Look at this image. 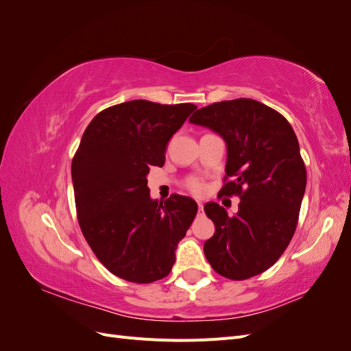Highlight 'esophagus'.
<instances>
[{"instance_id": "34e87169", "label": "esophagus", "mask_w": 351, "mask_h": 351, "mask_svg": "<svg viewBox=\"0 0 351 351\" xmlns=\"http://www.w3.org/2000/svg\"><path fill=\"white\" fill-rule=\"evenodd\" d=\"M197 206H199V210L202 212V210H204V204H202V202H199V204H197Z\"/></svg>"}]
</instances>
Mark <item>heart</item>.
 <instances>
[{"label": "heart", "instance_id": "heart-1", "mask_svg": "<svg viewBox=\"0 0 351 351\" xmlns=\"http://www.w3.org/2000/svg\"><path fill=\"white\" fill-rule=\"evenodd\" d=\"M187 187H189L190 192L195 193V195H202L205 192V184L199 178H190L187 182Z\"/></svg>", "mask_w": 351, "mask_h": 351}]
</instances>
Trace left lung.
Instances as JSON below:
<instances>
[{
	"label": "left lung",
	"instance_id": "1",
	"mask_svg": "<svg viewBox=\"0 0 351 351\" xmlns=\"http://www.w3.org/2000/svg\"><path fill=\"white\" fill-rule=\"evenodd\" d=\"M189 121L224 139L231 180L219 193L240 197L234 217L215 202L205 205L215 224L205 256L222 277L247 280L271 268L293 239L306 190L299 141L280 112L249 98L214 102Z\"/></svg>",
	"mask_w": 351,
	"mask_h": 351
}]
</instances>
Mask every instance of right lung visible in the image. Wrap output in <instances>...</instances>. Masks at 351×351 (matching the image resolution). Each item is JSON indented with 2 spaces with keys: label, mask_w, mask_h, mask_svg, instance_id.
<instances>
[{
  "label": "right lung",
  "mask_w": 351,
  "mask_h": 351,
  "mask_svg": "<svg viewBox=\"0 0 351 351\" xmlns=\"http://www.w3.org/2000/svg\"><path fill=\"white\" fill-rule=\"evenodd\" d=\"M197 107L136 99L101 111L71 162L79 226L99 262L130 282L169 274L197 204L171 195L151 199L147 174L165 162L167 143Z\"/></svg>",
  "instance_id": "1"
}]
</instances>
